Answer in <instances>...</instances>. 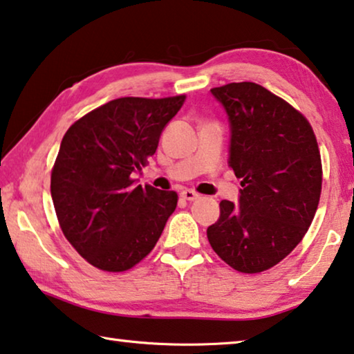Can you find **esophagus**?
<instances>
[{"label": "esophagus", "mask_w": 354, "mask_h": 354, "mask_svg": "<svg viewBox=\"0 0 354 354\" xmlns=\"http://www.w3.org/2000/svg\"><path fill=\"white\" fill-rule=\"evenodd\" d=\"M181 197L184 200H187V201H194V200H197L200 195L197 192H194V190L186 189V190H183V192H181Z\"/></svg>", "instance_id": "esophagus-1"}]
</instances>
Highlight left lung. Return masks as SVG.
Here are the masks:
<instances>
[{
  "instance_id": "1",
  "label": "left lung",
  "mask_w": 354,
  "mask_h": 354,
  "mask_svg": "<svg viewBox=\"0 0 354 354\" xmlns=\"http://www.w3.org/2000/svg\"><path fill=\"white\" fill-rule=\"evenodd\" d=\"M230 124L228 165L241 178L238 205L221 201L207 241L227 265L261 272L304 238L322 194L315 133L298 110L252 82L212 88Z\"/></svg>"
}]
</instances>
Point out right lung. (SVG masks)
<instances>
[{"instance_id":"right-lung-1","label":"right lung","mask_w":354,"mask_h":354,"mask_svg":"<svg viewBox=\"0 0 354 354\" xmlns=\"http://www.w3.org/2000/svg\"><path fill=\"white\" fill-rule=\"evenodd\" d=\"M184 99L110 100L64 133L50 190L64 236L93 266L126 271L159 241L178 195L131 175L148 164Z\"/></svg>"}]
</instances>
